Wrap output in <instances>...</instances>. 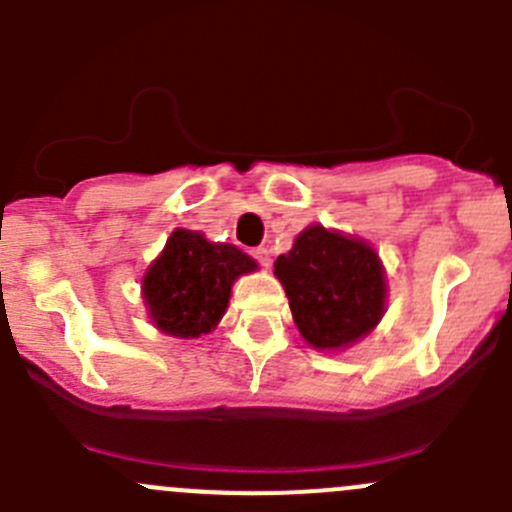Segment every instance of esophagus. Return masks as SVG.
<instances>
[{
    "label": "esophagus",
    "mask_w": 512,
    "mask_h": 512,
    "mask_svg": "<svg viewBox=\"0 0 512 512\" xmlns=\"http://www.w3.org/2000/svg\"><path fill=\"white\" fill-rule=\"evenodd\" d=\"M252 257H255L262 267L272 265V257H270V250H267V247H255V250H252Z\"/></svg>",
    "instance_id": "obj_1"
}]
</instances>
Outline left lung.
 Segmentation results:
<instances>
[{
  "instance_id": "8db88e82",
  "label": "left lung",
  "mask_w": 512,
  "mask_h": 512,
  "mask_svg": "<svg viewBox=\"0 0 512 512\" xmlns=\"http://www.w3.org/2000/svg\"><path fill=\"white\" fill-rule=\"evenodd\" d=\"M294 324L314 349L352 347L386 312L384 265L369 242L309 225L275 262Z\"/></svg>"
}]
</instances>
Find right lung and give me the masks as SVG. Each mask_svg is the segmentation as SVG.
<instances>
[{"label": "right lung", "instance_id": "add662e5", "mask_svg": "<svg viewBox=\"0 0 512 512\" xmlns=\"http://www.w3.org/2000/svg\"><path fill=\"white\" fill-rule=\"evenodd\" d=\"M255 270L257 262L235 245L178 227L143 275L148 317L170 337H203L223 319L232 282Z\"/></svg>", "mask_w": 512, "mask_h": 512}]
</instances>
